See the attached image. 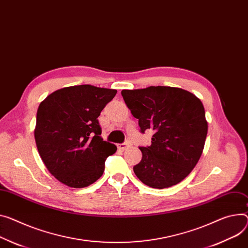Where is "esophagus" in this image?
Masks as SVG:
<instances>
[{
  "instance_id": "obj_1",
  "label": "esophagus",
  "mask_w": 248,
  "mask_h": 248,
  "mask_svg": "<svg viewBox=\"0 0 248 248\" xmlns=\"http://www.w3.org/2000/svg\"><path fill=\"white\" fill-rule=\"evenodd\" d=\"M129 147H130V145H129L128 143H123V144H119V145H118V148H119L120 150H123V151L126 150V149L129 148Z\"/></svg>"
}]
</instances>
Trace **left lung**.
I'll return each mask as SVG.
<instances>
[{
  "mask_svg": "<svg viewBox=\"0 0 248 248\" xmlns=\"http://www.w3.org/2000/svg\"><path fill=\"white\" fill-rule=\"evenodd\" d=\"M123 99L139 119L141 132L154 131L151 146L140 147L142 160L133 170L137 178L154 188L182 182L198 164L207 134L202 101L185 89L150 86L124 89Z\"/></svg>",
  "mask_w": 248,
  "mask_h": 248,
  "instance_id": "1",
  "label": "left lung"
}]
</instances>
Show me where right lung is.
<instances>
[{
	"label": "right lung",
	"instance_id": "obj_1",
	"mask_svg": "<svg viewBox=\"0 0 248 248\" xmlns=\"http://www.w3.org/2000/svg\"><path fill=\"white\" fill-rule=\"evenodd\" d=\"M117 93L89 84L49 94L36 112L35 144L48 172L70 187H85L103 174L117 147L103 141L98 117Z\"/></svg>",
	"mask_w": 248,
	"mask_h": 248
}]
</instances>
